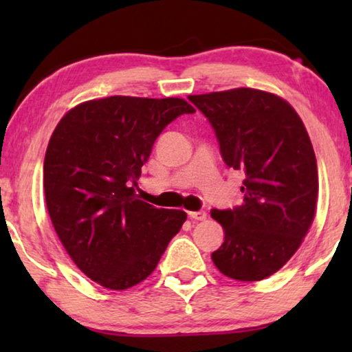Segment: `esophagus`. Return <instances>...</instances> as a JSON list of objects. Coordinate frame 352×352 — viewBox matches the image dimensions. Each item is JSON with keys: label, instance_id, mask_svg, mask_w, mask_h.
<instances>
[{"label": "esophagus", "instance_id": "esophagus-1", "mask_svg": "<svg viewBox=\"0 0 352 352\" xmlns=\"http://www.w3.org/2000/svg\"><path fill=\"white\" fill-rule=\"evenodd\" d=\"M189 218L194 221H205L206 219V213L205 211H189Z\"/></svg>", "mask_w": 352, "mask_h": 352}]
</instances>
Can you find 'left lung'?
<instances>
[{"label":"left lung","mask_w":352,"mask_h":352,"mask_svg":"<svg viewBox=\"0 0 352 352\" xmlns=\"http://www.w3.org/2000/svg\"><path fill=\"white\" fill-rule=\"evenodd\" d=\"M214 129L226 165L245 173L243 204L211 210L224 242L214 266L235 280H263L290 259L316 213L319 177L311 139L287 100L237 88L189 96Z\"/></svg>","instance_id":"8db88e82"}]
</instances>
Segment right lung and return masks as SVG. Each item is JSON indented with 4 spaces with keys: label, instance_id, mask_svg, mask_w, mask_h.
I'll use <instances>...</instances> for the list:
<instances>
[{
    "label": "right lung",
    "instance_id": "obj_1",
    "mask_svg": "<svg viewBox=\"0 0 352 352\" xmlns=\"http://www.w3.org/2000/svg\"><path fill=\"white\" fill-rule=\"evenodd\" d=\"M195 109L184 99L110 96L76 105L47 144L45 197L56 234L91 280L126 290L157 267L187 214L134 194L160 133Z\"/></svg>",
    "mask_w": 352,
    "mask_h": 352
}]
</instances>
